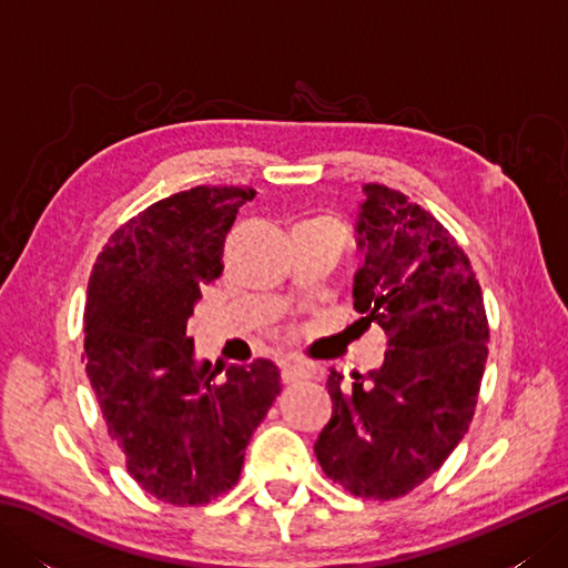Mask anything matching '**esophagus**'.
<instances>
[{
	"label": "esophagus",
	"instance_id": "1",
	"mask_svg": "<svg viewBox=\"0 0 568 568\" xmlns=\"http://www.w3.org/2000/svg\"><path fill=\"white\" fill-rule=\"evenodd\" d=\"M281 376H283L285 385H291V383L310 378V368L305 364H295V361H283Z\"/></svg>",
	"mask_w": 568,
	"mask_h": 568
}]
</instances>
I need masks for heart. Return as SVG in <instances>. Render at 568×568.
I'll use <instances>...</instances> for the list:
<instances>
[{"instance_id": "b5f03b06", "label": "heart", "mask_w": 568, "mask_h": 568, "mask_svg": "<svg viewBox=\"0 0 568 568\" xmlns=\"http://www.w3.org/2000/svg\"><path fill=\"white\" fill-rule=\"evenodd\" d=\"M317 224H329V226H334V222H329V220H315Z\"/></svg>"}]
</instances>
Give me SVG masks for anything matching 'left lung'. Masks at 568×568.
<instances>
[{"label":"left lung","instance_id":"8db88e82","mask_svg":"<svg viewBox=\"0 0 568 568\" xmlns=\"http://www.w3.org/2000/svg\"><path fill=\"white\" fill-rule=\"evenodd\" d=\"M354 310L388 336L383 366L329 371L332 419L315 444L334 484L358 498L393 500L437 470L474 417L488 358L478 277L458 241L407 195L364 185Z\"/></svg>","mask_w":568,"mask_h":568}]
</instances>
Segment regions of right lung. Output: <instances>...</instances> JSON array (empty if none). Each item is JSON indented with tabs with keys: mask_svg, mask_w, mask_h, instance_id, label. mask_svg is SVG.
Masks as SVG:
<instances>
[{
	"mask_svg": "<svg viewBox=\"0 0 568 568\" xmlns=\"http://www.w3.org/2000/svg\"><path fill=\"white\" fill-rule=\"evenodd\" d=\"M253 197L251 187L200 185L153 202L116 229L90 275L82 358L106 432L131 478L178 508L236 486L251 434L281 393L273 361L212 368L187 336L202 287L224 271L236 212Z\"/></svg>",
	"mask_w": 568,
	"mask_h": 568,
	"instance_id": "right-lung-1",
	"label": "right lung"
}]
</instances>
